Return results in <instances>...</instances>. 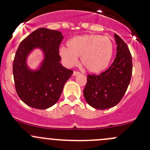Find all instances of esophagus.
Segmentation results:
<instances>
[{
    "label": "esophagus",
    "mask_w": 150,
    "mask_h": 150,
    "mask_svg": "<svg viewBox=\"0 0 150 150\" xmlns=\"http://www.w3.org/2000/svg\"><path fill=\"white\" fill-rule=\"evenodd\" d=\"M80 72H77V71H74L73 72V75L74 76H76V75H80Z\"/></svg>",
    "instance_id": "obj_1"
}]
</instances>
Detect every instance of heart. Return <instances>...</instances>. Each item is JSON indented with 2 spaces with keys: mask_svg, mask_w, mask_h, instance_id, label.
I'll return each mask as SVG.
<instances>
[{
  "mask_svg": "<svg viewBox=\"0 0 150 150\" xmlns=\"http://www.w3.org/2000/svg\"><path fill=\"white\" fill-rule=\"evenodd\" d=\"M67 48L62 47L59 56L66 66L72 67L81 57V63L89 72L99 73L110 64L114 52V44L107 36L86 34L77 35L67 43Z\"/></svg>",
  "mask_w": 150,
  "mask_h": 150,
  "instance_id": "1",
  "label": "heart"
}]
</instances>
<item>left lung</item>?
I'll list each match as a JSON object with an SVG mask.
<instances>
[{
  "label": "left lung",
  "mask_w": 150,
  "mask_h": 150,
  "mask_svg": "<svg viewBox=\"0 0 150 150\" xmlns=\"http://www.w3.org/2000/svg\"><path fill=\"white\" fill-rule=\"evenodd\" d=\"M117 53L109 69L100 75H88L83 90L86 102L97 110L117 105L123 97L132 75V57L128 47L115 34Z\"/></svg>",
  "instance_id": "8db88e82"
}]
</instances>
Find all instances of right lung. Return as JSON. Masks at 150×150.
<instances>
[{
    "instance_id": "1",
    "label": "right lung",
    "mask_w": 150,
    "mask_h": 150,
    "mask_svg": "<svg viewBox=\"0 0 150 150\" xmlns=\"http://www.w3.org/2000/svg\"><path fill=\"white\" fill-rule=\"evenodd\" d=\"M61 32L39 28L20 43L13 63L15 88L21 100L33 108L45 110L57 102L64 84L73 72L62 65L59 48ZM35 49L43 53V60L35 70L27 64Z\"/></svg>"
}]
</instances>
